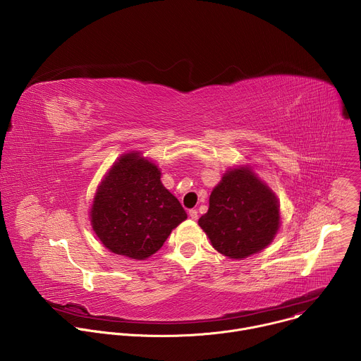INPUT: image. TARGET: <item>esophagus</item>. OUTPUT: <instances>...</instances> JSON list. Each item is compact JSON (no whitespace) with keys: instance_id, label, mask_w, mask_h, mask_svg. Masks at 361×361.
Wrapping results in <instances>:
<instances>
[{"instance_id":"obj_1","label":"esophagus","mask_w":361,"mask_h":361,"mask_svg":"<svg viewBox=\"0 0 361 361\" xmlns=\"http://www.w3.org/2000/svg\"><path fill=\"white\" fill-rule=\"evenodd\" d=\"M188 216L191 217V220H197V219H198V212L192 209V210H190V212H188Z\"/></svg>"}]
</instances>
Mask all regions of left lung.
I'll return each mask as SVG.
<instances>
[{"label": "left lung", "mask_w": 361, "mask_h": 361, "mask_svg": "<svg viewBox=\"0 0 361 361\" xmlns=\"http://www.w3.org/2000/svg\"><path fill=\"white\" fill-rule=\"evenodd\" d=\"M198 224L219 252L241 260L274 240L279 200L250 167L230 169L212 191L209 212Z\"/></svg>", "instance_id": "8db88e82"}]
</instances>
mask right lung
I'll return each mask as SVG.
<instances>
[{
	"instance_id": "add662e5",
	"label": "right lung",
	"mask_w": 361,
	"mask_h": 361,
	"mask_svg": "<svg viewBox=\"0 0 361 361\" xmlns=\"http://www.w3.org/2000/svg\"><path fill=\"white\" fill-rule=\"evenodd\" d=\"M157 166L127 152L114 163L97 188L91 226L110 251L145 260L159 251L187 213L163 185Z\"/></svg>"
}]
</instances>
